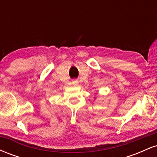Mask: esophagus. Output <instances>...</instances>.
<instances>
[{
  "label": "esophagus",
  "instance_id": "1",
  "mask_svg": "<svg viewBox=\"0 0 157 157\" xmlns=\"http://www.w3.org/2000/svg\"><path fill=\"white\" fill-rule=\"evenodd\" d=\"M77 82H78V81L76 80H73V81H72V83H73V84H75V85H76V84H77Z\"/></svg>",
  "mask_w": 157,
  "mask_h": 157
}]
</instances>
